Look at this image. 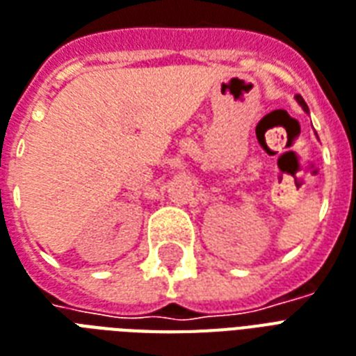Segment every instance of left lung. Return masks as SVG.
<instances>
[{"label":"left lung","instance_id":"obj_1","mask_svg":"<svg viewBox=\"0 0 356 356\" xmlns=\"http://www.w3.org/2000/svg\"><path fill=\"white\" fill-rule=\"evenodd\" d=\"M295 99H297V102L300 106H302V108H305L306 112H308V106H306V102H305V99H302V97H300V95H297V97H295Z\"/></svg>","mask_w":356,"mask_h":356}]
</instances>
